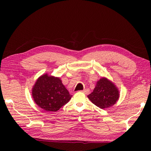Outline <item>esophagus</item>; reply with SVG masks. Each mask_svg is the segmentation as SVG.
<instances>
[{"instance_id": "1", "label": "esophagus", "mask_w": 151, "mask_h": 151, "mask_svg": "<svg viewBox=\"0 0 151 151\" xmlns=\"http://www.w3.org/2000/svg\"><path fill=\"white\" fill-rule=\"evenodd\" d=\"M82 92L84 93H85V94H88V93H89V89H88V88L84 89V90L82 91Z\"/></svg>"}]
</instances>
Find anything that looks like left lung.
I'll return each mask as SVG.
<instances>
[{"mask_svg": "<svg viewBox=\"0 0 151 151\" xmlns=\"http://www.w3.org/2000/svg\"><path fill=\"white\" fill-rule=\"evenodd\" d=\"M119 95V91L114 83L107 78L102 77L97 82L93 91L88 97L99 108L106 109L116 103Z\"/></svg>", "mask_w": 151, "mask_h": 151, "instance_id": "8db88e82", "label": "left lung"}]
</instances>
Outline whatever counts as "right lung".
Segmentation results:
<instances>
[{"label": "right lung", "instance_id": "obj_1", "mask_svg": "<svg viewBox=\"0 0 151 151\" xmlns=\"http://www.w3.org/2000/svg\"><path fill=\"white\" fill-rule=\"evenodd\" d=\"M34 101L47 111H57L72 97L60 77L43 74L32 89Z\"/></svg>", "mask_w": 151, "mask_h": 151}]
</instances>
